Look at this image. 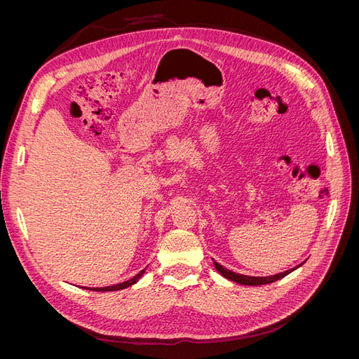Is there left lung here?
<instances>
[{"mask_svg":"<svg viewBox=\"0 0 359 359\" xmlns=\"http://www.w3.org/2000/svg\"><path fill=\"white\" fill-rule=\"evenodd\" d=\"M214 266L217 268V271H219V273H220L223 277L229 278V280H232V281H236V283H240V285H245V286H259V285L274 283V281H277V280H280V278H283L285 276H287L289 273H292L293 269H295V268H292V269H289V271H285V273H280V274H276V276H269V277H250V276L236 274V273H233V271L226 269V268H223L220 264H217V262H214ZM297 268H298V266H297Z\"/></svg>","mask_w":359,"mask_h":359,"instance_id":"8db88e82","label":"left lung"}]
</instances>
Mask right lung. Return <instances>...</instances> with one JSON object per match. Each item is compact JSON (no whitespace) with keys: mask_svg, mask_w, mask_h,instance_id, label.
I'll use <instances>...</instances> for the list:
<instances>
[{"mask_svg":"<svg viewBox=\"0 0 359 359\" xmlns=\"http://www.w3.org/2000/svg\"><path fill=\"white\" fill-rule=\"evenodd\" d=\"M144 273H145V269H142L140 271L139 274H136L133 278H130V280H127V281H123V283H119V285H115V286H106V287H93V289H90V290H95V292H111V290H121V289H126V287H128V286H132V285H135L136 281L144 276Z\"/></svg>","mask_w":359,"mask_h":359,"instance_id":"add662e5","label":"right lung"}]
</instances>
